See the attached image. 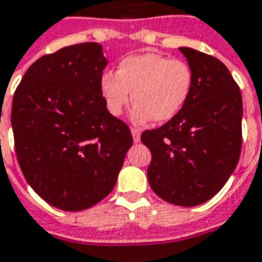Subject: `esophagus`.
Segmentation results:
<instances>
[{
	"label": "esophagus",
	"instance_id": "34e87169",
	"mask_svg": "<svg viewBox=\"0 0 262 262\" xmlns=\"http://www.w3.org/2000/svg\"><path fill=\"white\" fill-rule=\"evenodd\" d=\"M132 136H133V142H135V143L140 142V129L132 127Z\"/></svg>",
	"mask_w": 262,
	"mask_h": 262
}]
</instances>
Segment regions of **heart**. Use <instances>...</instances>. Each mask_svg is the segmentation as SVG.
I'll return each instance as SVG.
<instances>
[{"label":"heart","instance_id":"1","mask_svg":"<svg viewBox=\"0 0 262 262\" xmlns=\"http://www.w3.org/2000/svg\"><path fill=\"white\" fill-rule=\"evenodd\" d=\"M193 74L186 62L160 54H139L122 59L118 72H103L100 92L111 115L120 116L136 102L132 119L143 123L153 119L164 123L174 118L187 102Z\"/></svg>","mask_w":262,"mask_h":262}]
</instances>
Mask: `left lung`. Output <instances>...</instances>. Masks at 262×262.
I'll use <instances>...</instances> for the list:
<instances>
[{
	"label": "left lung",
	"mask_w": 262,
	"mask_h": 262,
	"mask_svg": "<svg viewBox=\"0 0 262 262\" xmlns=\"http://www.w3.org/2000/svg\"><path fill=\"white\" fill-rule=\"evenodd\" d=\"M193 85L186 105L166 125L142 133L151 153L147 179L167 203L193 207L217 194L241 153L243 98L221 61L182 47Z\"/></svg>",
	"instance_id": "left-lung-1"
}]
</instances>
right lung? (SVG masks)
Returning a JSON list of instances; mask_svg holds the SVG:
<instances>
[{"mask_svg": "<svg viewBox=\"0 0 262 262\" xmlns=\"http://www.w3.org/2000/svg\"><path fill=\"white\" fill-rule=\"evenodd\" d=\"M106 65L100 43L65 47L34 62L14 95L19 167L36 194L65 211L103 200L133 143L127 125L106 109Z\"/></svg>", "mask_w": 262, "mask_h": 262, "instance_id": "add662e5", "label": "right lung"}]
</instances>
